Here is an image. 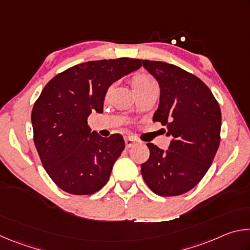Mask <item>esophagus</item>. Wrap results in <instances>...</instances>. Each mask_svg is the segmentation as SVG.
Wrapping results in <instances>:
<instances>
[{
  "label": "esophagus",
  "instance_id": "esophagus-1",
  "mask_svg": "<svg viewBox=\"0 0 250 250\" xmlns=\"http://www.w3.org/2000/svg\"><path fill=\"white\" fill-rule=\"evenodd\" d=\"M125 146L126 147H131L134 145V140L131 138H125Z\"/></svg>",
  "mask_w": 250,
  "mask_h": 250
}]
</instances>
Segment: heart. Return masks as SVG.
I'll list each match as a JSON object with an SVG mask.
<instances>
[{
  "mask_svg": "<svg viewBox=\"0 0 250 250\" xmlns=\"http://www.w3.org/2000/svg\"><path fill=\"white\" fill-rule=\"evenodd\" d=\"M152 83H154V80L152 79L150 76L147 75H143V74H138L135 75L131 79V84H132V88L134 92H137L138 90L142 89V88H145L147 84H150ZM112 88L113 86H110L107 90V97L110 95V92L112 91Z\"/></svg>",
  "mask_w": 250,
  "mask_h": 250,
  "instance_id": "1",
  "label": "heart"
}]
</instances>
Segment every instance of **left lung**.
Segmentation results:
<instances>
[{
	"instance_id": "1",
	"label": "left lung",
	"mask_w": 250,
	"mask_h": 250,
	"mask_svg": "<svg viewBox=\"0 0 250 250\" xmlns=\"http://www.w3.org/2000/svg\"><path fill=\"white\" fill-rule=\"evenodd\" d=\"M142 62L160 86L153 121L167 126L172 140L167 151L147 143L150 156L141 164V174L158 195H181L203 179L213 162L221 141V108L196 76L164 62Z\"/></svg>"
}]
</instances>
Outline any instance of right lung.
Segmentation results:
<instances>
[{
    "label": "right lung",
    "instance_id": "right-lung-1",
    "mask_svg": "<svg viewBox=\"0 0 250 250\" xmlns=\"http://www.w3.org/2000/svg\"><path fill=\"white\" fill-rule=\"evenodd\" d=\"M142 66L141 59L83 62L49 80L32 110L34 143L44 168L59 188L90 195L107 183L125 149L122 135L103 138L87 118L104 110L108 88Z\"/></svg>",
    "mask_w": 250,
    "mask_h": 250
}]
</instances>
